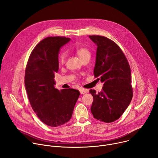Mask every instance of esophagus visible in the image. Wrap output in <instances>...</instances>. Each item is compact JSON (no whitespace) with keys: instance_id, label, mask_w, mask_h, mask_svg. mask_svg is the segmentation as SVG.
<instances>
[{"instance_id":"34e87169","label":"esophagus","mask_w":158,"mask_h":158,"mask_svg":"<svg viewBox=\"0 0 158 158\" xmlns=\"http://www.w3.org/2000/svg\"><path fill=\"white\" fill-rule=\"evenodd\" d=\"M79 91H80V93L82 94H85V93H86L88 92L87 89H82V88H81Z\"/></svg>"}]
</instances>
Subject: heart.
<instances>
[{
	"label": "heart",
	"instance_id": "obj_1",
	"mask_svg": "<svg viewBox=\"0 0 158 158\" xmlns=\"http://www.w3.org/2000/svg\"><path fill=\"white\" fill-rule=\"evenodd\" d=\"M76 52L79 57L82 60V58H85L86 56H89L91 55L90 51L89 50L85 48V47H81V48H76ZM67 55L66 52L64 51H62L60 52V54L58 55V61L60 64H64L65 62Z\"/></svg>",
	"mask_w": 158,
	"mask_h": 158
}]
</instances>
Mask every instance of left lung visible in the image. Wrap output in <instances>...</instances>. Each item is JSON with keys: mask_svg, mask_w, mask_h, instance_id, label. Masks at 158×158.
Masks as SVG:
<instances>
[{"mask_svg": "<svg viewBox=\"0 0 158 158\" xmlns=\"http://www.w3.org/2000/svg\"><path fill=\"white\" fill-rule=\"evenodd\" d=\"M89 37L97 45L94 76L103 82L101 92L89 90L93 97L91 113L100 121L112 123L121 116L133 97L130 67L115 42L103 36Z\"/></svg>", "mask_w": 158, "mask_h": 158, "instance_id": "obj_1", "label": "left lung"}]
</instances>
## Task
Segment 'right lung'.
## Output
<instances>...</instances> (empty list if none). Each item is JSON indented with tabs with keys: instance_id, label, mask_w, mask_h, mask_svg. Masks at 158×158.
<instances>
[{
	"instance_id": "obj_1",
	"label": "right lung",
	"mask_w": 158,
	"mask_h": 158,
	"mask_svg": "<svg viewBox=\"0 0 158 158\" xmlns=\"http://www.w3.org/2000/svg\"><path fill=\"white\" fill-rule=\"evenodd\" d=\"M70 40L60 36L42 40L31 52L26 66L25 85L30 103L40 120L51 127L70 119L80 94L77 89L59 91L55 87L58 52Z\"/></svg>"
}]
</instances>
